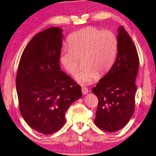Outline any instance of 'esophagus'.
<instances>
[{
	"mask_svg": "<svg viewBox=\"0 0 156 156\" xmlns=\"http://www.w3.org/2000/svg\"><path fill=\"white\" fill-rule=\"evenodd\" d=\"M82 94L83 95H86V94H87V93L89 92V91H88V90H87V87H82Z\"/></svg>",
	"mask_w": 156,
	"mask_h": 156,
	"instance_id": "1",
	"label": "esophagus"
}]
</instances>
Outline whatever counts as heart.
Masks as SVG:
<instances>
[{"mask_svg":"<svg viewBox=\"0 0 156 156\" xmlns=\"http://www.w3.org/2000/svg\"><path fill=\"white\" fill-rule=\"evenodd\" d=\"M69 47H64L60 61L68 73L75 76L82 60L83 66L78 76L82 84L92 83L98 73L105 74L116 58L117 39L113 31L87 27L72 34L68 39Z\"/></svg>","mask_w":156,"mask_h":156,"instance_id":"b5f03b06","label":"heart"}]
</instances>
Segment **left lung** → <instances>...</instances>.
<instances>
[{
  "instance_id": "obj_1",
  "label": "left lung",
  "mask_w": 156,
  "mask_h": 156,
  "mask_svg": "<svg viewBox=\"0 0 156 156\" xmlns=\"http://www.w3.org/2000/svg\"><path fill=\"white\" fill-rule=\"evenodd\" d=\"M138 67L136 48L124 27L119 26L116 61L92 89L98 98L94 122L100 129L113 133L130 121L134 111Z\"/></svg>"
}]
</instances>
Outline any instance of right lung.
<instances>
[{
	"instance_id": "obj_1",
	"label": "right lung",
	"mask_w": 156,
	"mask_h": 156,
	"mask_svg": "<svg viewBox=\"0 0 156 156\" xmlns=\"http://www.w3.org/2000/svg\"><path fill=\"white\" fill-rule=\"evenodd\" d=\"M62 31L52 27L35 35L23 51L17 72L22 116L31 129L44 134L61 129L67 109L82 97L81 87L61 70Z\"/></svg>"
}]
</instances>
